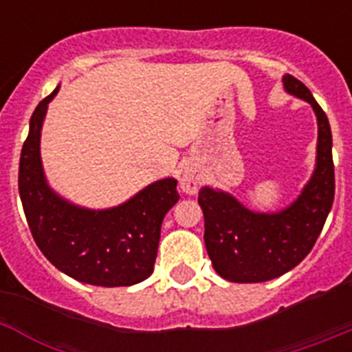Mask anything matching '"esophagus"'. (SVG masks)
I'll use <instances>...</instances> for the list:
<instances>
[{
	"label": "esophagus",
	"mask_w": 352,
	"mask_h": 352,
	"mask_svg": "<svg viewBox=\"0 0 352 352\" xmlns=\"http://www.w3.org/2000/svg\"><path fill=\"white\" fill-rule=\"evenodd\" d=\"M201 173H199L195 167H185L182 173V178H179V186L182 190L188 195H195L201 186Z\"/></svg>",
	"instance_id": "34e87169"
}]
</instances>
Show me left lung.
Segmentation results:
<instances>
[{
    "mask_svg": "<svg viewBox=\"0 0 352 352\" xmlns=\"http://www.w3.org/2000/svg\"><path fill=\"white\" fill-rule=\"evenodd\" d=\"M289 95L312 105L317 118L316 167L301 194L272 213L254 211L229 192L203 186L204 243L214 272L236 284H257L291 272L312 250L335 197L331 129L310 89L292 76L282 77Z\"/></svg>",
    "mask_w": 352,
    "mask_h": 352,
    "instance_id": "8db88e82",
    "label": "left lung"
}]
</instances>
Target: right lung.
Returning a JSON list of instances; mask_svg holds the SVG:
<instances>
[{"label": "right lung", "mask_w": 352, "mask_h": 352, "mask_svg": "<svg viewBox=\"0 0 352 352\" xmlns=\"http://www.w3.org/2000/svg\"><path fill=\"white\" fill-rule=\"evenodd\" d=\"M45 96L30 120L19 162V195L31 234L42 254L65 275L100 287H129L153 273L162 220L178 203V182L149 183L129 201L105 210L70 203L52 190L42 166L40 138L49 102Z\"/></svg>", "instance_id": "1"}]
</instances>
